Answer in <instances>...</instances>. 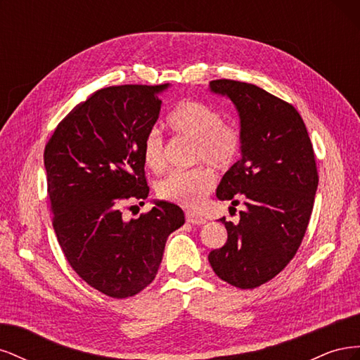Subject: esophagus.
<instances>
[{"label":"esophagus","instance_id":"1","mask_svg":"<svg viewBox=\"0 0 360 360\" xmlns=\"http://www.w3.org/2000/svg\"><path fill=\"white\" fill-rule=\"evenodd\" d=\"M186 221L193 225H202L205 224V217H202L201 214L195 212H186Z\"/></svg>","mask_w":360,"mask_h":360}]
</instances>
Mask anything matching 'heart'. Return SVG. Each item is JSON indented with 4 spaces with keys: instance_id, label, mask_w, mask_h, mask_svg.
Listing matches in <instances>:
<instances>
[{
    "instance_id": "1",
    "label": "heart",
    "mask_w": 360,
    "mask_h": 360,
    "mask_svg": "<svg viewBox=\"0 0 360 360\" xmlns=\"http://www.w3.org/2000/svg\"><path fill=\"white\" fill-rule=\"evenodd\" d=\"M167 124L176 135L193 141V163H209L210 167L224 171L230 168L240 155V129L234 123L224 122L222 114L210 105L184 101L169 114ZM143 159L146 167L153 172L165 169L163 141L158 130H151L146 136ZM213 184V172L205 167H197L171 172L158 183L156 192L165 201L183 207H197L212 191Z\"/></svg>"
}]
</instances>
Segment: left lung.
Segmentation results:
<instances>
[{
	"instance_id": "1",
	"label": "left lung",
	"mask_w": 360,
	"mask_h": 360,
	"mask_svg": "<svg viewBox=\"0 0 360 360\" xmlns=\"http://www.w3.org/2000/svg\"><path fill=\"white\" fill-rule=\"evenodd\" d=\"M214 94L230 99L240 118L242 158L216 189L230 209L243 204L238 224H225L228 238L209 254L222 281L237 288L266 284L296 255L307 233L319 186L314 150L300 114L254 84L216 79Z\"/></svg>"
}]
</instances>
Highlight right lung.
<instances>
[{"label":"right lung","mask_w":360,"mask_h":360,"mask_svg":"<svg viewBox=\"0 0 360 360\" xmlns=\"http://www.w3.org/2000/svg\"><path fill=\"white\" fill-rule=\"evenodd\" d=\"M168 86L97 90L61 120L43 153L63 252L86 284L114 299L151 284L168 236L184 224L183 210L168 201H155L138 219L122 213L126 200L148 197L143 146Z\"/></svg>","instance_id":"add662e5"}]
</instances>
